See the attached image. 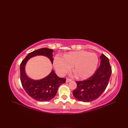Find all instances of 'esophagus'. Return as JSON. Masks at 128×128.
<instances>
[{"instance_id":"34e87169","label":"esophagus","mask_w":128,"mask_h":128,"mask_svg":"<svg viewBox=\"0 0 128 128\" xmlns=\"http://www.w3.org/2000/svg\"><path fill=\"white\" fill-rule=\"evenodd\" d=\"M71 81H72V79H70V78H67L66 80V82H69Z\"/></svg>"}]
</instances>
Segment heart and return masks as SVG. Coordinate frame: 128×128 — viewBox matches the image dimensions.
Returning a JSON list of instances; mask_svg holds the SVG:
<instances>
[{
  "label": "heart",
  "instance_id": "heart-1",
  "mask_svg": "<svg viewBox=\"0 0 128 128\" xmlns=\"http://www.w3.org/2000/svg\"><path fill=\"white\" fill-rule=\"evenodd\" d=\"M98 58L96 54L85 50L72 52L64 54L63 58L56 56L54 66L60 75L72 72L78 78L85 79L93 75L97 68Z\"/></svg>",
  "mask_w": 128,
  "mask_h": 128
}]
</instances>
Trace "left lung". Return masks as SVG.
I'll return each mask as SVG.
<instances>
[{"label": "left lung", "instance_id": "8db88e82", "mask_svg": "<svg viewBox=\"0 0 128 128\" xmlns=\"http://www.w3.org/2000/svg\"><path fill=\"white\" fill-rule=\"evenodd\" d=\"M100 66L88 79L77 81V88L73 91L74 96L82 102H91L98 98L104 91L110 81L112 68L109 59L104 54L100 56Z\"/></svg>", "mask_w": 128, "mask_h": 128}]
</instances>
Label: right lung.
I'll use <instances>...</instances> for the list:
<instances>
[{
  "label": "right lung",
  "instance_id": "right-lung-1",
  "mask_svg": "<svg viewBox=\"0 0 128 128\" xmlns=\"http://www.w3.org/2000/svg\"><path fill=\"white\" fill-rule=\"evenodd\" d=\"M53 50L47 48L33 51L28 54L20 64V80L23 88L32 98L40 102L48 101L54 97L59 86L66 82V78L58 77L52 70L50 75L43 79L32 80L26 75L25 66L30 58L40 55L47 56L53 63Z\"/></svg>",
  "mask_w": 128,
  "mask_h": 128
}]
</instances>
